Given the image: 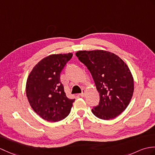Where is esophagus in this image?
Listing matches in <instances>:
<instances>
[{
  "mask_svg": "<svg viewBox=\"0 0 155 155\" xmlns=\"http://www.w3.org/2000/svg\"><path fill=\"white\" fill-rule=\"evenodd\" d=\"M85 93H86V91L84 89L82 90V92L80 94V96L82 97H84L85 96Z\"/></svg>",
  "mask_w": 155,
  "mask_h": 155,
  "instance_id": "esophagus-1",
  "label": "esophagus"
}]
</instances>
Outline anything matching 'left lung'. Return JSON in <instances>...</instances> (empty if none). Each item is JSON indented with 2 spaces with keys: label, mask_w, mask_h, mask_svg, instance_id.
Here are the masks:
<instances>
[{
  "label": "left lung",
  "mask_w": 155,
  "mask_h": 155,
  "mask_svg": "<svg viewBox=\"0 0 155 155\" xmlns=\"http://www.w3.org/2000/svg\"><path fill=\"white\" fill-rule=\"evenodd\" d=\"M76 55L91 72L100 94L99 104L92 113L104 120L118 116L126 109L134 91L127 64L116 54L103 50L78 51Z\"/></svg>",
  "instance_id": "1"
}]
</instances>
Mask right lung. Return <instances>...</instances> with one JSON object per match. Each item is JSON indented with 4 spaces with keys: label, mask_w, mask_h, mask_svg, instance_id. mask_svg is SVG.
I'll list each match as a JSON object with an SVG mask.
<instances>
[{
    "label": "right lung",
    "mask_w": 155,
    "mask_h": 155,
    "mask_svg": "<svg viewBox=\"0 0 155 155\" xmlns=\"http://www.w3.org/2000/svg\"><path fill=\"white\" fill-rule=\"evenodd\" d=\"M73 53L54 54L41 60L29 74L26 96L32 109L45 120L56 122L69 114L75 99L68 98L60 74Z\"/></svg>",
    "instance_id": "1"
}]
</instances>
